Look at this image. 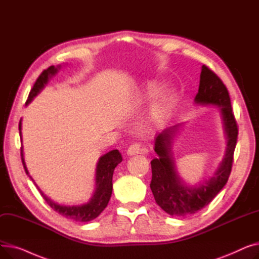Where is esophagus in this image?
I'll return each mask as SVG.
<instances>
[{
  "mask_svg": "<svg viewBox=\"0 0 259 259\" xmlns=\"http://www.w3.org/2000/svg\"><path fill=\"white\" fill-rule=\"evenodd\" d=\"M146 152L145 149L142 148V146L140 144H132L129 148H128V151L127 153L129 155H135V154H141Z\"/></svg>",
  "mask_w": 259,
  "mask_h": 259,
  "instance_id": "esophagus-1",
  "label": "esophagus"
}]
</instances>
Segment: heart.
<instances>
[{"label": "heart", "instance_id": "1", "mask_svg": "<svg viewBox=\"0 0 259 259\" xmlns=\"http://www.w3.org/2000/svg\"><path fill=\"white\" fill-rule=\"evenodd\" d=\"M157 92V88L155 86H150L147 91H146V95L145 98L146 100H149L153 98L154 95L156 94ZM171 106H172V97L171 95H166V97L162 99L159 103H157L155 106H154V109H153V115L156 119H164L168 116L169 112H170V109H171Z\"/></svg>", "mask_w": 259, "mask_h": 259}]
</instances>
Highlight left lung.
Listing matches in <instances>:
<instances>
[{
	"instance_id": "1",
	"label": "left lung",
	"mask_w": 259,
	"mask_h": 259,
	"mask_svg": "<svg viewBox=\"0 0 259 259\" xmlns=\"http://www.w3.org/2000/svg\"><path fill=\"white\" fill-rule=\"evenodd\" d=\"M195 102L201 105L220 106L225 132L228 138L226 155L220 168L210 181L198 187L183 185L174 169L171 144L178 126L165 129L155 138L154 151L158 158L151 160V191L157 205L170 215L186 216L194 214L208 206L227 184L232 170L234 150L237 143L238 126L235 119L229 91L223 80L206 65H202L198 93Z\"/></svg>"
}]
</instances>
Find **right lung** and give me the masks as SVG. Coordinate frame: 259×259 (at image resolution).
<instances>
[{
  "label": "right lung",
  "instance_id": "1",
  "mask_svg": "<svg viewBox=\"0 0 259 259\" xmlns=\"http://www.w3.org/2000/svg\"><path fill=\"white\" fill-rule=\"evenodd\" d=\"M58 72V68L54 66H50L47 69H45L42 73L39 74L35 83L30 90V93L28 95V99L26 101V105H28L35 95L44 88V86L47 84L49 78ZM19 130L21 135V121L19 124ZM22 138V135H21ZM21 158L23 166L25 169V172L28 174L27 168L25 166V161L23 158V149L21 148ZM122 160L121 154L118 150H112L108 152L107 154L103 155L97 167V190H95L94 195L90 199L89 202L85 203V205L80 206H72V207H67V206H61L58 203L53 202L50 200L44 193L40 191L43 198L46 200L48 205L62 216L66 217L68 220H72L75 222H90L97 217L104 211V209L107 207L109 200H110L111 194H112V176L115 167Z\"/></svg>",
  "mask_w": 259,
  "mask_h": 259
}]
</instances>
